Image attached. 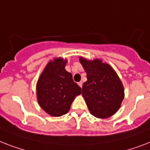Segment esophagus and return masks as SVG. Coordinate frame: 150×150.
Returning <instances> with one entry per match:
<instances>
[{"label":"esophagus","instance_id":"1","mask_svg":"<svg viewBox=\"0 0 150 150\" xmlns=\"http://www.w3.org/2000/svg\"><path fill=\"white\" fill-rule=\"evenodd\" d=\"M78 84H79V86H80V87H82V81H79V82H78Z\"/></svg>","mask_w":150,"mask_h":150}]
</instances>
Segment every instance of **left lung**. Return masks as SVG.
<instances>
[{"mask_svg": "<svg viewBox=\"0 0 150 150\" xmlns=\"http://www.w3.org/2000/svg\"><path fill=\"white\" fill-rule=\"evenodd\" d=\"M87 81L82 86L81 95L88 109L95 117L106 119L119 109L124 98V88L114 69L101 59L93 61L79 58Z\"/></svg>", "mask_w": 150, "mask_h": 150, "instance_id": "8db88e82", "label": "left lung"}]
</instances>
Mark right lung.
I'll return each mask as SVG.
<instances>
[{"label": "right lung", "mask_w": 150, "mask_h": 150, "mask_svg": "<svg viewBox=\"0 0 150 150\" xmlns=\"http://www.w3.org/2000/svg\"><path fill=\"white\" fill-rule=\"evenodd\" d=\"M67 60L56 58L50 61L37 83L38 104L50 115L58 117L66 114L81 88L73 81L72 75L65 70Z\"/></svg>", "instance_id": "add662e5"}]
</instances>
